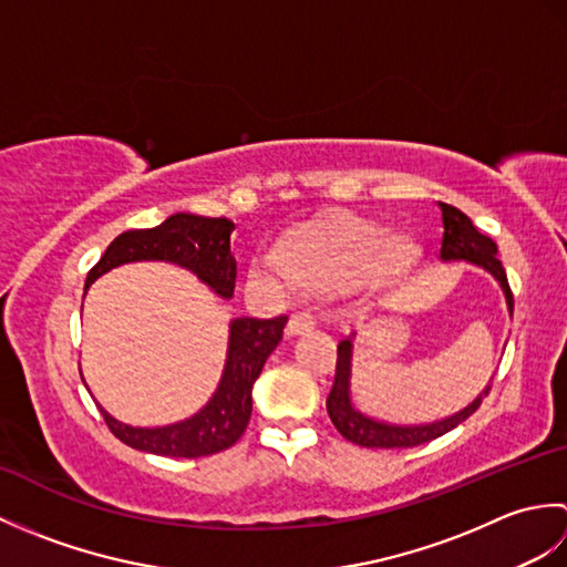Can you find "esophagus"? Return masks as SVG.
I'll return each mask as SVG.
<instances>
[{
	"label": "esophagus",
	"instance_id": "esophagus-1",
	"mask_svg": "<svg viewBox=\"0 0 567 567\" xmlns=\"http://www.w3.org/2000/svg\"><path fill=\"white\" fill-rule=\"evenodd\" d=\"M317 327V315L311 307H299L290 317V333H307Z\"/></svg>",
	"mask_w": 567,
	"mask_h": 567
}]
</instances>
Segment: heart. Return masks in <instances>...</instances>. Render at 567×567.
Wrapping results in <instances>:
<instances>
[{
	"label": "heart",
	"instance_id": "b5f03b06",
	"mask_svg": "<svg viewBox=\"0 0 567 567\" xmlns=\"http://www.w3.org/2000/svg\"><path fill=\"white\" fill-rule=\"evenodd\" d=\"M419 258L414 240L358 216H339L297 234L280 250L275 272L315 287H343L365 280L390 287L412 272Z\"/></svg>",
	"mask_w": 567,
	"mask_h": 567
}]
</instances>
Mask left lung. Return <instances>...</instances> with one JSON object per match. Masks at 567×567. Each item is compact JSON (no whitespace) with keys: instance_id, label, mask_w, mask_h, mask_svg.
Returning a JSON list of instances; mask_svg holds the SVG:
<instances>
[{"instance_id":"obj_1","label":"left lung","mask_w":567,"mask_h":567,"mask_svg":"<svg viewBox=\"0 0 567 567\" xmlns=\"http://www.w3.org/2000/svg\"><path fill=\"white\" fill-rule=\"evenodd\" d=\"M443 214V238H441V258L443 260H470L492 272L499 280L504 297H507L509 311H514V295L507 280V270H504L502 260L497 258V244L489 236L480 234L475 224L467 216L451 207V204L439 202ZM348 380H351V339H341L339 343V358H336V375L331 392L327 396V409L333 421V426L339 429L343 439L351 443L365 445V449H412V445L429 443L433 439L443 436L451 429H455L461 421H465L470 414H475L480 409L483 396L465 406L463 412H457L449 419L436 421V424L426 426H390L372 421L358 412L351 402V392H348Z\"/></svg>"}]
</instances>
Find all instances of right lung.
I'll use <instances>...</instances> for the list:
<instances>
[{"label":"right lung","instance_id":"right-lung-1","mask_svg":"<svg viewBox=\"0 0 567 567\" xmlns=\"http://www.w3.org/2000/svg\"><path fill=\"white\" fill-rule=\"evenodd\" d=\"M231 219H207L195 214H175L155 228H134L118 234L100 262L87 272V285L106 270L134 260H167L195 272L214 292L231 297L236 287V260L231 256ZM287 317L236 319L228 339V360L219 390L209 404L187 421L163 429H134L102 416L114 436L136 451L167 457H202L231 449L244 436L252 412L250 390L265 360L282 341Z\"/></svg>","mask_w":567,"mask_h":567}]
</instances>
